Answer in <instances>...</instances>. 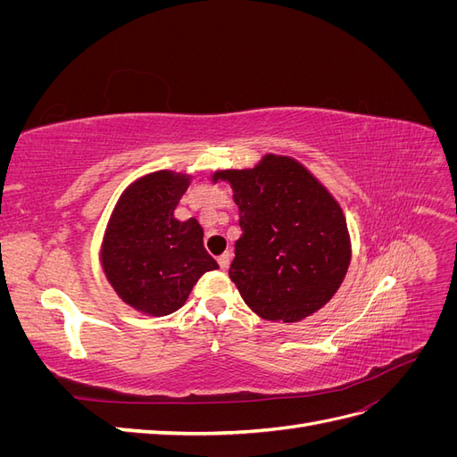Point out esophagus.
<instances>
[{"mask_svg": "<svg viewBox=\"0 0 457 457\" xmlns=\"http://www.w3.org/2000/svg\"><path fill=\"white\" fill-rule=\"evenodd\" d=\"M217 262H219L220 269L227 270L228 265H230V253L227 252V253H223V255H219V257H217Z\"/></svg>", "mask_w": 457, "mask_h": 457, "instance_id": "34e87169", "label": "esophagus"}]
</instances>
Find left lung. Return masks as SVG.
Returning a JSON list of instances; mask_svg holds the SVG:
<instances>
[{
    "instance_id": "8db88e82",
    "label": "left lung",
    "mask_w": 457,
    "mask_h": 457,
    "mask_svg": "<svg viewBox=\"0 0 457 457\" xmlns=\"http://www.w3.org/2000/svg\"><path fill=\"white\" fill-rule=\"evenodd\" d=\"M240 207L242 234L228 276L242 299L274 322H299L341 286L351 261L347 223L328 190L292 158L219 171Z\"/></svg>"
}]
</instances>
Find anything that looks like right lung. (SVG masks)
Here are the masks:
<instances>
[{
  "label": "right lung",
  "mask_w": 457,
  "mask_h": 457,
  "mask_svg": "<svg viewBox=\"0 0 457 457\" xmlns=\"http://www.w3.org/2000/svg\"><path fill=\"white\" fill-rule=\"evenodd\" d=\"M188 177L150 173L118 202L103 245V267L116 294L146 314L183 307L192 286L219 265L205 252L196 219L173 217Z\"/></svg>",
  "instance_id": "obj_1"
}]
</instances>
